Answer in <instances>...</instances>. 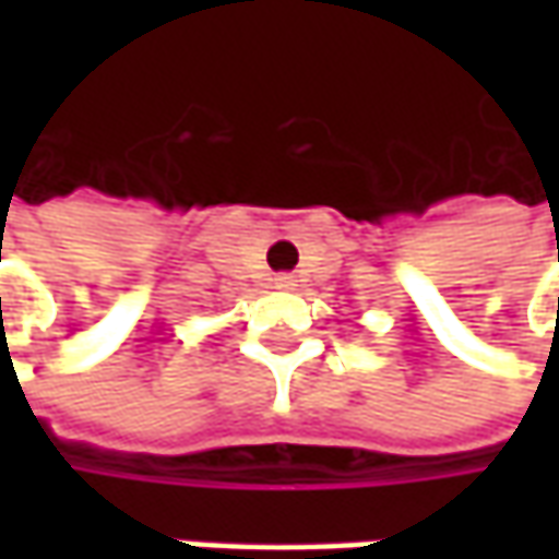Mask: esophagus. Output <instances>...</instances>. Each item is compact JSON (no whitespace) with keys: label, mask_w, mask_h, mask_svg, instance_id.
<instances>
[{"label":"esophagus","mask_w":559,"mask_h":559,"mask_svg":"<svg viewBox=\"0 0 559 559\" xmlns=\"http://www.w3.org/2000/svg\"><path fill=\"white\" fill-rule=\"evenodd\" d=\"M295 283H298V280L289 276V273H286V276H276V289H295Z\"/></svg>","instance_id":"esophagus-1"}]
</instances>
